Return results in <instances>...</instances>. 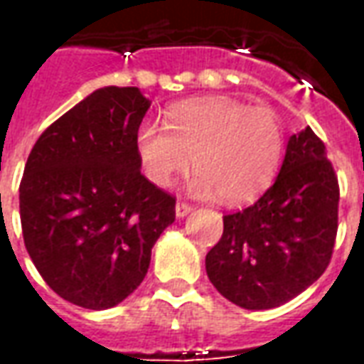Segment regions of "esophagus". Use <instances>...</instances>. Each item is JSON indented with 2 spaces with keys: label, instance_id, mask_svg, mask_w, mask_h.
Listing matches in <instances>:
<instances>
[{
  "label": "esophagus",
  "instance_id": "esophagus-1",
  "mask_svg": "<svg viewBox=\"0 0 364 364\" xmlns=\"http://www.w3.org/2000/svg\"><path fill=\"white\" fill-rule=\"evenodd\" d=\"M191 210H193V206H191L189 203H177V205H175V216H177V218L187 216Z\"/></svg>",
  "mask_w": 364,
  "mask_h": 364
}]
</instances>
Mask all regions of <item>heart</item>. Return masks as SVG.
I'll return each instance as SVG.
<instances>
[{
    "instance_id": "1",
    "label": "heart",
    "mask_w": 364,
    "mask_h": 364,
    "mask_svg": "<svg viewBox=\"0 0 364 364\" xmlns=\"http://www.w3.org/2000/svg\"><path fill=\"white\" fill-rule=\"evenodd\" d=\"M165 128L142 122L136 154L146 177L161 189L193 167L191 193H218L222 203L242 205L273 179L284 146L281 120L267 107H247L228 97L187 101L167 112Z\"/></svg>"
}]
</instances>
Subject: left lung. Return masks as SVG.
Segmentation results:
<instances>
[{
	"mask_svg": "<svg viewBox=\"0 0 364 364\" xmlns=\"http://www.w3.org/2000/svg\"><path fill=\"white\" fill-rule=\"evenodd\" d=\"M339 185L326 146L310 127L292 134L281 171L263 197L224 216L206 274L245 310L298 296L328 269L337 236Z\"/></svg>",
	"mask_w": 364,
	"mask_h": 364,
	"instance_id": "left-lung-1",
	"label": "left lung"
}]
</instances>
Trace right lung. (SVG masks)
Segmentation results:
<instances>
[{"label":"right lung","mask_w":364,"mask_h":364,"mask_svg":"<svg viewBox=\"0 0 364 364\" xmlns=\"http://www.w3.org/2000/svg\"><path fill=\"white\" fill-rule=\"evenodd\" d=\"M150 101L101 87L44 130L19 187L23 240L58 296L107 310L148 273L151 247L175 220V197L140 173L136 130Z\"/></svg>","instance_id":"right-lung-1"}]
</instances>
